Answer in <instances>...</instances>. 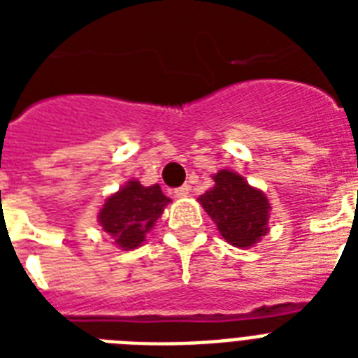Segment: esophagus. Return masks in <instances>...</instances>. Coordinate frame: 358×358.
Segmentation results:
<instances>
[{
    "mask_svg": "<svg viewBox=\"0 0 358 358\" xmlns=\"http://www.w3.org/2000/svg\"><path fill=\"white\" fill-rule=\"evenodd\" d=\"M189 191H191L189 185L184 184V185H180V187H176V189H174V195L178 196V199H182V196L189 195Z\"/></svg>",
    "mask_w": 358,
    "mask_h": 358,
    "instance_id": "esophagus-1",
    "label": "esophagus"
}]
</instances>
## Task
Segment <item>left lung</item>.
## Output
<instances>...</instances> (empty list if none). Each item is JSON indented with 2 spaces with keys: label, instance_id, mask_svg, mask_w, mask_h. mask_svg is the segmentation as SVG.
<instances>
[{
  "label": "left lung",
  "instance_id": "8db88e82",
  "mask_svg": "<svg viewBox=\"0 0 358 358\" xmlns=\"http://www.w3.org/2000/svg\"><path fill=\"white\" fill-rule=\"evenodd\" d=\"M212 189L199 196L208 215L230 245L247 249L267 234L269 202L262 191L250 187L239 174L219 171Z\"/></svg>",
  "mask_w": 358,
  "mask_h": 358
}]
</instances>
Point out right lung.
Instances as JSON below:
<instances>
[{"label":"right lung","mask_w":358,"mask_h":358,"mask_svg":"<svg viewBox=\"0 0 358 358\" xmlns=\"http://www.w3.org/2000/svg\"><path fill=\"white\" fill-rule=\"evenodd\" d=\"M169 202L171 199L163 195L157 184L145 187L131 180L106 201L98 221L120 249H135L145 241L146 232H150L157 217H162Z\"/></svg>","instance_id":"obj_1"}]
</instances>
